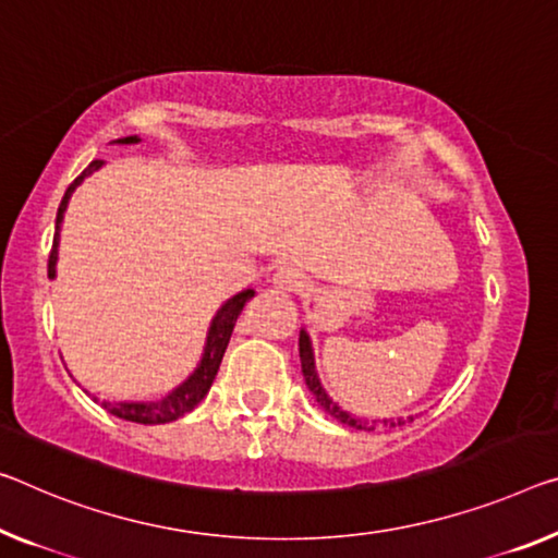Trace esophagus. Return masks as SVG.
Listing matches in <instances>:
<instances>
[{
    "label": "esophagus",
    "mask_w": 558,
    "mask_h": 558,
    "mask_svg": "<svg viewBox=\"0 0 558 558\" xmlns=\"http://www.w3.org/2000/svg\"><path fill=\"white\" fill-rule=\"evenodd\" d=\"M271 284H274V289H279V291H302L306 287V281H304V274L299 269L281 267L271 277Z\"/></svg>",
    "instance_id": "34e87169"
}]
</instances>
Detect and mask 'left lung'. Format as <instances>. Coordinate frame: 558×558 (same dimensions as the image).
<instances>
[{
	"instance_id": "1",
	"label": "left lung",
	"mask_w": 558,
	"mask_h": 558,
	"mask_svg": "<svg viewBox=\"0 0 558 558\" xmlns=\"http://www.w3.org/2000/svg\"><path fill=\"white\" fill-rule=\"evenodd\" d=\"M299 359H302V374H304V381L308 391L314 393L316 404H319L324 411H327L329 416L337 418V422L347 424L351 428H362V432H374L376 426L384 424V426H401L407 422H414V416H397V418H364V416H354L349 414L347 409H341L337 401H333L327 389L322 387V379L319 374H316V362H314V347H312V337H308V331L302 329L299 331Z\"/></svg>"
}]
</instances>
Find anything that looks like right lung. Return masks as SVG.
<instances>
[{"mask_svg":"<svg viewBox=\"0 0 558 558\" xmlns=\"http://www.w3.org/2000/svg\"><path fill=\"white\" fill-rule=\"evenodd\" d=\"M140 142H142L140 136H122V140H117L114 144H140ZM101 167H105V161L94 159L92 165L74 179V182L70 184V190H66L62 196V204H59V211H57L54 244H51V254H49V279L57 277L59 234H62L66 204H70L76 186H80L84 179L92 177L94 171ZM252 296H254V289H244L219 306V312L214 314V319L209 324L207 341H204L199 364H196L194 372L186 376V379L179 384L174 391H169L165 399H159V401H101V407H105L109 414L126 418V422H136V424H169V422H177L179 416L190 414V411L209 393L214 376H217V372H219L221 356H225L227 344L231 339V331H234V324ZM94 401H99V399L94 397Z\"/></svg>","mask_w":558,"mask_h":558,"instance_id":"obj_1","label":"right lung"}]
</instances>
